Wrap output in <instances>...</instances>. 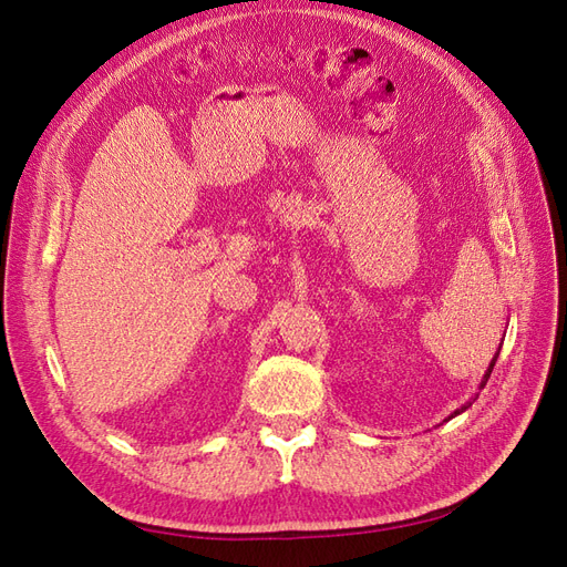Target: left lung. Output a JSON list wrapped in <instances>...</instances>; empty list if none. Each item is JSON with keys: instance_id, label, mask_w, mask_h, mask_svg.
Here are the masks:
<instances>
[{"instance_id": "obj_1", "label": "left lung", "mask_w": 567, "mask_h": 567, "mask_svg": "<svg viewBox=\"0 0 567 567\" xmlns=\"http://www.w3.org/2000/svg\"><path fill=\"white\" fill-rule=\"evenodd\" d=\"M496 357H499V352H496V354H494V359H492V364H489V369H487V371H485V379H483V383H480V388H485V383H487V379H489V373H492V369H494V364H496ZM468 406H471V402H468V404H463V406H461V409H456V411H454V414H452V416H450V419H454V416H458V414H461V411H466V409H468Z\"/></svg>"}]
</instances>
